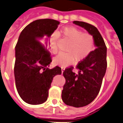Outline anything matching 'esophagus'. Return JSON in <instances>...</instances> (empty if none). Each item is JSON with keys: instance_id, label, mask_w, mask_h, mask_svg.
<instances>
[{"instance_id": "1", "label": "esophagus", "mask_w": 123, "mask_h": 123, "mask_svg": "<svg viewBox=\"0 0 123 123\" xmlns=\"http://www.w3.org/2000/svg\"><path fill=\"white\" fill-rule=\"evenodd\" d=\"M65 69V68H64V67H62V73L64 72Z\"/></svg>"}]
</instances>
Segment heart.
Returning <instances> with one entry per match:
<instances>
[{
    "mask_svg": "<svg viewBox=\"0 0 123 123\" xmlns=\"http://www.w3.org/2000/svg\"><path fill=\"white\" fill-rule=\"evenodd\" d=\"M59 36L63 40L69 42L66 53H60L54 58V63L58 66H67L74 62L83 60L88 57L95 48V40L92 35L83 32L74 26H66L58 33L53 32L49 38V44L51 51L56 54L58 51Z\"/></svg>",
    "mask_w": 123,
    "mask_h": 123,
    "instance_id": "heart-1",
    "label": "heart"
}]
</instances>
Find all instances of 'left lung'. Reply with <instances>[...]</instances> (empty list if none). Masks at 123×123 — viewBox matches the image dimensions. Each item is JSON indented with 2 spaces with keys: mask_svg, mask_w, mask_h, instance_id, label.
Listing matches in <instances>:
<instances>
[{
  "mask_svg": "<svg viewBox=\"0 0 123 123\" xmlns=\"http://www.w3.org/2000/svg\"><path fill=\"white\" fill-rule=\"evenodd\" d=\"M73 23L92 35L97 48L78 63L76 66L78 69L77 74L72 72L71 68L66 69L63 74L66 80L62 93L63 101L68 106L80 107L93 101L100 92L107 68V48L95 26L79 21H74Z\"/></svg>",
  "mask_w": 123,
  "mask_h": 123,
  "instance_id": "left-lung-1",
  "label": "left lung"
}]
</instances>
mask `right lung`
Returning <instances> with one entry per match:
<instances>
[{
	"mask_svg": "<svg viewBox=\"0 0 123 123\" xmlns=\"http://www.w3.org/2000/svg\"><path fill=\"white\" fill-rule=\"evenodd\" d=\"M59 24L50 18L37 20L28 25L18 37L15 48V81L20 97L26 103L45 102L53 77L62 74L58 66L48 68L52 60L46 42Z\"/></svg>",
	"mask_w": 123,
	"mask_h": 123,
	"instance_id": "right-lung-1",
	"label": "right lung"
}]
</instances>
